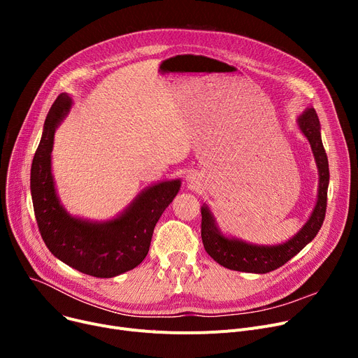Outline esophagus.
Here are the masks:
<instances>
[{"mask_svg": "<svg viewBox=\"0 0 358 358\" xmlns=\"http://www.w3.org/2000/svg\"><path fill=\"white\" fill-rule=\"evenodd\" d=\"M187 181H189V184H192V185H196V184H197V178H196V176H190L189 178H187Z\"/></svg>", "mask_w": 358, "mask_h": 358, "instance_id": "1", "label": "esophagus"}]
</instances>
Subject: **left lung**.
I'll use <instances>...</instances> for the list:
<instances>
[{"label": "left lung", "mask_w": 358, "mask_h": 358, "mask_svg": "<svg viewBox=\"0 0 358 358\" xmlns=\"http://www.w3.org/2000/svg\"><path fill=\"white\" fill-rule=\"evenodd\" d=\"M299 127L308 138L319 171V193L315 209L305 227L290 241L274 247H259L238 239L224 238L216 228L210 210L201 208V241L208 252L220 266L235 271L266 274L285 266L297 252L302 251L321 229L328 199L329 168L328 157L321 139V124L315 108H308L299 117Z\"/></svg>", "instance_id": "obj_1"}]
</instances>
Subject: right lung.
Returning a JSON list of instances; mask_svg holds the SVG:
<instances>
[{"mask_svg": "<svg viewBox=\"0 0 358 358\" xmlns=\"http://www.w3.org/2000/svg\"><path fill=\"white\" fill-rule=\"evenodd\" d=\"M66 94L55 100L31 164L30 189L39 232L49 251L69 267L99 278H110L139 266L145 259L154 228L180 190V181L149 187L119 217L90 223L71 217L55 193L50 154L55 129L68 115Z\"/></svg>", "mask_w": 358, "mask_h": 358, "instance_id": "add662e5", "label": "right lung"}]
</instances>
